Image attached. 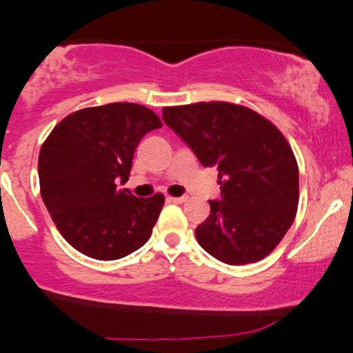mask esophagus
I'll return each instance as SVG.
<instances>
[{
    "mask_svg": "<svg viewBox=\"0 0 353 353\" xmlns=\"http://www.w3.org/2000/svg\"><path fill=\"white\" fill-rule=\"evenodd\" d=\"M186 196H167V201H169V203H184V201H186Z\"/></svg>",
    "mask_w": 353,
    "mask_h": 353,
    "instance_id": "1",
    "label": "esophagus"
}]
</instances>
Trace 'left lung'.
Masks as SVG:
<instances>
[{"mask_svg":"<svg viewBox=\"0 0 353 353\" xmlns=\"http://www.w3.org/2000/svg\"><path fill=\"white\" fill-rule=\"evenodd\" d=\"M162 119L198 157L219 170L222 198L196 227L208 254L227 265L268 256L290 229L299 203V167L275 124L230 102L163 108Z\"/></svg>","mask_w":353,"mask_h":353,"instance_id":"1","label":"left lung"}]
</instances>
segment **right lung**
Here are the masks:
<instances>
[{"instance_id": "right-lung-1", "label": "right lung", "mask_w": 353, "mask_h": 353, "mask_svg": "<svg viewBox=\"0 0 353 353\" xmlns=\"http://www.w3.org/2000/svg\"><path fill=\"white\" fill-rule=\"evenodd\" d=\"M157 128L162 123L154 110L116 102L70 114L42 145V199L61 236L81 254L112 261L150 239L163 194L137 198L119 183L130 177L141 138Z\"/></svg>"}]
</instances>
